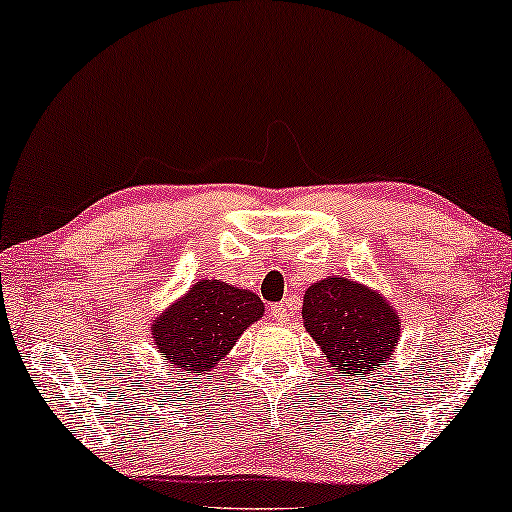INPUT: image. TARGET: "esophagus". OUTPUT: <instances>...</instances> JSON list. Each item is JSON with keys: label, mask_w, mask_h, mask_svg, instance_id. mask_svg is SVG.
I'll list each match as a JSON object with an SVG mask.
<instances>
[{"label": "esophagus", "mask_w": 512, "mask_h": 512, "mask_svg": "<svg viewBox=\"0 0 512 512\" xmlns=\"http://www.w3.org/2000/svg\"><path fill=\"white\" fill-rule=\"evenodd\" d=\"M270 314H272V319L282 321V324H286V321H291L293 319V298L286 300V303L272 305L270 307Z\"/></svg>", "instance_id": "esophagus-1"}]
</instances>
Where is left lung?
Segmentation results:
<instances>
[{
    "mask_svg": "<svg viewBox=\"0 0 512 512\" xmlns=\"http://www.w3.org/2000/svg\"><path fill=\"white\" fill-rule=\"evenodd\" d=\"M303 324L335 373L366 377L391 361L401 338V314L380 291L331 275L303 298Z\"/></svg>",
    "mask_w": 512,
    "mask_h": 512,
    "instance_id": "8db88e82",
    "label": "left lung"
}]
</instances>
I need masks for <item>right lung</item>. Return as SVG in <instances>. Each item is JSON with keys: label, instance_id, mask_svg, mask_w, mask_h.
Returning a JSON list of instances; mask_svg holds the SVG:
<instances>
[{"label": "right lung", "instance_id": "right-lung-1", "mask_svg": "<svg viewBox=\"0 0 512 512\" xmlns=\"http://www.w3.org/2000/svg\"><path fill=\"white\" fill-rule=\"evenodd\" d=\"M265 305L254 291L221 279H198L184 296L153 317L151 338L172 368L212 375L240 335L263 317Z\"/></svg>", "mask_w": 512, "mask_h": 512}]
</instances>
